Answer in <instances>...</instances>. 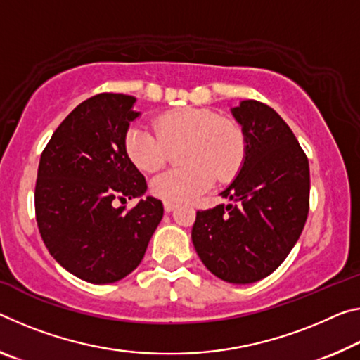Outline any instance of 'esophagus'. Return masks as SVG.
<instances>
[{
  "mask_svg": "<svg viewBox=\"0 0 360 360\" xmlns=\"http://www.w3.org/2000/svg\"><path fill=\"white\" fill-rule=\"evenodd\" d=\"M163 208H165V211H167V213H171V211L176 208V205L174 203H169V202H165L163 203Z\"/></svg>",
  "mask_w": 360,
  "mask_h": 360,
  "instance_id": "esophagus-1",
  "label": "esophagus"
}]
</instances>
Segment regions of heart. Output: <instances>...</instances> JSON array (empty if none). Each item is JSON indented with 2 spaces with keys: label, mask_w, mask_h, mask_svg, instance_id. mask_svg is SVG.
<instances>
[{
  "label": "heart",
  "mask_w": 360,
  "mask_h": 360,
  "mask_svg": "<svg viewBox=\"0 0 360 360\" xmlns=\"http://www.w3.org/2000/svg\"><path fill=\"white\" fill-rule=\"evenodd\" d=\"M124 152L136 167L155 173L167 163L169 149L182 146L184 168L169 169L150 182L153 195L169 203L189 202L210 189L216 179L229 182L247 155L240 124L210 108L181 107L157 118L155 129L131 127L123 139Z\"/></svg>",
  "instance_id": "1"
}]
</instances>
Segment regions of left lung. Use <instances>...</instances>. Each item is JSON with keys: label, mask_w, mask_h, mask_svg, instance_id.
I'll use <instances>...</instances> for the list:
<instances>
[{"label": "left lung", "mask_w": 360, "mask_h": 360, "mask_svg": "<svg viewBox=\"0 0 360 360\" xmlns=\"http://www.w3.org/2000/svg\"><path fill=\"white\" fill-rule=\"evenodd\" d=\"M247 138L240 173L221 193L233 203L197 211L192 242L210 272L253 283L292 252L309 213V162L272 107L242 101L232 108Z\"/></svg>", "instance_id": "obj_1"}]
</instances>
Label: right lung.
Here are the masks:
<instances>
[{"instance_id":"1","label":"right lung","mask_w":360,"mask_h":360,"mask_svg":"<svg viewBox=\"0 0 360 360\" xmlns=\"http://www.w3.org/2000/svg\"><path fill=\"white\" fill-rule=\"evenodd\" d=\"M136 98L101 93L68 113L39 158L35 214L53 258L82 281L113 283L133 272L163 218L147 197L131 210L115 200L141 197L146 178L124 152Z\"/></svg>"}]
</instances>
